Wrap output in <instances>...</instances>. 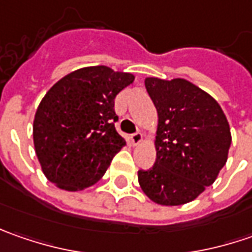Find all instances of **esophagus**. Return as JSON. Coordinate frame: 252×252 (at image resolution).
<instances>
[{
  "label": "esophagus",
  "instance_id": "34e87169",
  "mask_svg": "<svg viewBox=\"0 0 252 252\" xmlns=\"http://www.w3.org/2000/svg\"><path fill=\"white\" fill-rule=\"evenodd\" d=\"M131 143L134 144V146H137V144H140L141 141H143V134H141L140 131H136L134 134H131Z\"/></svg>",
  "mask_w": 252,
  "mask_h": 252
}]
</instances>
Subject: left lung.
<instances>
[{
    "label": "left lung",
    "mask_w": 252,
    "mask_h": 252,
    "mask_svg": "<svg viewBox=\"0 0 252 252\" xmlns=\"http://www.w3.org/2000/svg\"><path fill=\"white\" fill-rule=\"evenodd\" d=\"M146 90L158 113L157 158L137 177L143 192L164 206L196 199L227 161L230 126L215 98L184 78L149 77Z\"/></svg>",
    "instance_id": "8db88e82"
}]
</instances>
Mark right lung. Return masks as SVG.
I'll return each mask as SVG.
<instances>
[{"label": "right lung", "instance_id": "right-lung-1", "mask_svg": "<svg viewBox=\"0 0 252 252\" xmlns=\"http://www.w3.org/2000/svg\"><path fill=\"white\" fill-rule=\"evenodd\" d=\"M134 81L106 65L75 70L46 92L33 121V144L46 178L83 190L102 178L126 144L115 129V98Z\"/></svg>", "mask_w": 252, "mask_h": 252}]
</instances>
